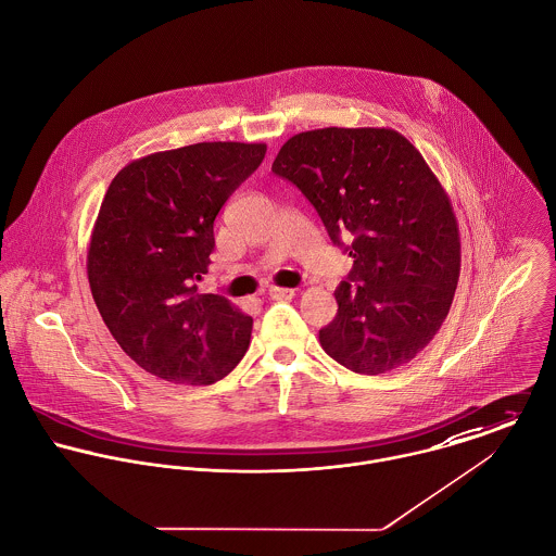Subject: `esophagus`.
Instances as JSON below:
<instances>
[{
	"instance_id": "34e87169",
	"label": "esophagus",
	"mask_w": 556,
	"mask_h": 556,
	"mask_svg": "<svg viewBox=\"0 0 556 556\" xmlns=\"http://www.w3.org/2000/svg\"><path fill=\"white\" fill-rule=\"evenodd\" d=\"M295 289H282V287H271L269 291H267V295L271 298V300H291V298H295Z\"/></svg>"
}]
</instances>
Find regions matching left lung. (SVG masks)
Here are the masks:
<instances>
[{"instance_id":"left-lung-1","label":"left lung","mask_w":556,"mask_h":556,"mask_svg":"<svg viewBox=\"0 0 556 556\" xmlns=\"http://www.w3.org/2000/svg\"><path fill=\"white\" fill-rule=\"evenodd\" d=\"M271 170L353 258L333 291L338 315L318 331L325 353L359 375L408 364L441 329L460 276L458 223L424 156L392 128H318L291 137Z\"/></svg>"}]
</instances>
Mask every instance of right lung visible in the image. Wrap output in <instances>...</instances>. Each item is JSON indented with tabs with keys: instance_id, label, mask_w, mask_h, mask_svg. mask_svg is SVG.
<instances>
[{
	"instance_id": "add662e5",
	"label": "right lung",
	"mask_w": 556,
	"mask_h": 556,
	"mask_svg": "<svg viewBox=\"0 0 556 556\" xmlns=\"http://www.w3.org/2000/svg\"><path fill=\"white\" fill-rule=\"evenodd\" d=\"M265 152V143H197L132 160L113 177L87 278L111 336L150 375L212 386L248 351L252 318L197 282L212 263L218 212Z\"/></svg>"
}]
</instances>
